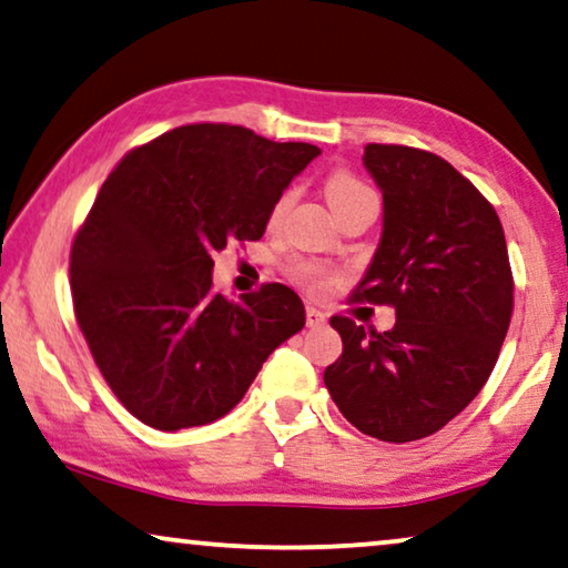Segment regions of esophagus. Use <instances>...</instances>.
Masks as SVG:
<instances>
[{
    "label": "esophagus",
    "mask_w": 568,
    "mask_h": 568,
    "mask_svg": "<svg viewBox=\"0 0 568 568\" xmlns=\"http://www.w3.org/2000/svg\"><path fill=\"white\" fill-rule=\"evenodd\" d=\"M324 324H326V316H324V313H321L318 308L308 306V308H306V326L316 328V326H324Z\"/></svg>",
    "instance_id": "34e87169"
}]
</instances>
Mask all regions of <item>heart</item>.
<instances>
[{
  "label": "heart",
  "instance_id": "b5f03b06",
  "mask_svg": "<svg viewBox=\"0 0 568 568\" xmlns=\"http://www.w3.org/2000/svg\"><path fill=\"white\" fill-rule=\"evenodd\" d=\"M324 191H326L328 206H332L334 211H338L342 206H346V203L357 201L362 196H369V193H372L367 185L359 181V178H354L352 173H346V171H334L332 175H328ZM287 203H291V193H283V196L275 201L273 214H270V219L281 216L283 211L287 209ZM287 275H291L293 281L308 285L311 291H324L326 283H328L326 275L321 273L316 265H311V262H306V260L291 262V265H287Z\"/></svg>",
  "mask_w": 568,
  "mask_h": 568
}]
</instances>
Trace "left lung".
I'll list each match as a JSON object with an SVG mask.
<instances>
[{"instance_id":"1","label":"left lung","mask_w":568,"mask_h":568,"mask_svg":"<svg viewBox=\"0 0 568 568\" xmlns=\"http://www.w3.org/2000/svg\"><path fill=\"white\" fill-rule=\"evenodd\" d=\"M383 191V240L352 301L395 308V326L334 316L344 352L328 395L362 434L405 444L436 434L493 375L513 316V270L493 203L452 163L408 145L365 148Z\"/></svg>"}]
</instances>
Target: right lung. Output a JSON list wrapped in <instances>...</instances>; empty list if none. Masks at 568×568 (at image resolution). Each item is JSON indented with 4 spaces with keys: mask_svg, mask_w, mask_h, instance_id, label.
Segmentation results:
<instances>
[{
    "mask_svg": "<svg viewBox=\"0 0 568 568\" xmlns=\"http://www.w3.org/2000/svg\"><path fill=\"white\" fill-rule=\"evenodd\" d=\"M240 124H183L134 148L101 185L71 247L75 321L134 418L178 430L222 418L306 311L281 283L226 301L211 255L257 242L313 158Z\"/></svg>",
    "mask_w": 568,
    "mask_h": 568,
    "instance_id": "1",
    "label": "right lung"
}]
</instances>
